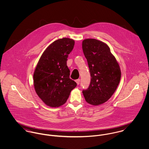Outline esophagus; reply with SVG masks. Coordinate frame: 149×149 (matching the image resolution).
Masks as SVG:
<instances>
[{
  "mask_svg": "<svg viewBox=\"0 0 149 149\" xmlns=\"http://www.w3.org/2000/svg\"><path fill=\"white\" fill-rule=\"evenodd\" d=\"M80 79H77V80H76V83H77V85H79V84H80Z\"/></svg>",
  "mask_w": 149,
  "mask_h": 149,
  "instance_id": "esophagus-1",
  "label": "esophagus"
}]
</instances>
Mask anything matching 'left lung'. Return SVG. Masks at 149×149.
<instances>
[{
    "label": "left lung",
    "mask_w": 149,
    "mask_h": 149,
    "mask_svg": "<svg viewBox=\"0 0 149 149\" xmlns=\"http://www.w3.org/2000/svg\"><path fill=\"white\" fill-rule=\"evenodd\" d=\"M82 47L91 77L90 85L83 93L88 103L99 106L115 92L121 78L120 68L106 43L88 38L83 41Z\"/></svg>",
    "instance_id": "8db88e82"
}]
</instances>
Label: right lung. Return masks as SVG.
Wrapping results in <instances>:
<instances>
[{
  "label": "right lung",
  "mask_w": 149,
  "mask_h": 149,
  "mask_svg": "<svg viewBox=\"0 0 149 149\" xmlns=\"http://www.w3.org/2000/svg\"><path fill=\"white\" fill-rule=\"evenodd\" d=\"M74 45V41L69 38L54 41L43 52L36 67L34 89L48 106L58 107L64 104L77 85L69 78L70 70L66 65L68 54Z\"/></svg>",
  "instance_id": "1"
}]
</instances>
